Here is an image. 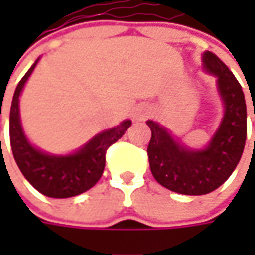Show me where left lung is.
Returning a JSON list of instances; mask_svg holds the SVG:
<instances>
[{"instance_id": "obj_1", "label": "left lung", "mask_w": 255, "mask_h": 255, "mask_svg": "<svg viewBox=\"0 0 255 255\" xmlns=\"http://www.w3.org/2000/svg\"><path fill=\"white\" fill-rule=\"evenodd\" d=\"M203 62L207 72L217 76L224 105L223 121L209 146L203 150L187 149L166 128L147 121L152 130L147 156L153 177L163 187L187 196L219 189L237 167L247 139V108L241 85L217 55L204 52Z\"/></svg>"}]
</instances>
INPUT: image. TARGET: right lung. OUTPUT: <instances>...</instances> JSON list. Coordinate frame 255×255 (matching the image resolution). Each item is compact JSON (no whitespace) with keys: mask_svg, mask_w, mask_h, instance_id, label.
Listing matches in <instances>:
<instances>
[{"mask_svg":"<svg viewBox=\"0 0 255 255\" xmlns=\"http://www.w3.org/2000/svg\"><path fill=\"white\" fill-rule=\"evenodd\" d=\"M36 64L38 59L19 81L11 103L9 140L12 154L25 179L39 193L54 199L74 197L98 183L105 169L108 147L122 137L132 122L123 121L116 128L96 134L84 147L68 156H54L38 150L25 137L19 119V95Z\"/></svg>","mask_w":255,"mask_h":255,"instance_id":"1","label":"right lung"}]
</instances>
